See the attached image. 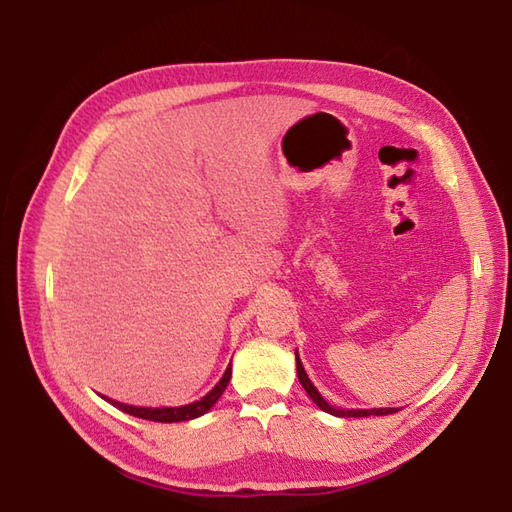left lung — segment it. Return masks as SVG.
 I'll list each match as a JSON object with an SVG mask.
<instances>
[{
  "label": "left lung",
  "mask_w": 512,
  "mask_h": 512,
  "mask_svg": "<svg viewBox=\"0 0 512 512\" xmlns=\"http://www.w3.org/2000/svg\"><path fill=\"white\" fill-rule=\"evenodd\" d=\"M297 374H299V383L303 385V389L308 391V396L317 402V407H321L323 411L332 413V416H341V418H365V416H387V413H396V409H350V411H343V409H336L332 405H328V402L323 400V396L317 391V387H314L310 383V378L306 374V369H303L301 361H299V354H297Z\"/></svg>",
  "instance_id": "left-lung-1"
}]
</instances>
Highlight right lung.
<instances>
[{
  "label": "right lung",
  "mask_w": 512,
  "mask_h": 512,
  "mask_svg": "<svg viewBox=\"0 0 512 512\" xmlns=\"http://www.w3.org/2000/svg\"><path fill=\"white\" fill-rule=\"evenodd\" d=\"M228 380H231V365L226 367V372L222 376L220 383H217L209 394H206L204 398L191 402V405H184V407H162V409H151V407H132V405H123V402H116V400H110L114 407L123 409L125 413H132V416L136 418H143V420H154V422H182V420H191V418H198L202 416V413L209 411L217 398H220L224 394V389L228 385Z\"/></svg>",
  "instance_id": "add662e5"
}]
</instances>
